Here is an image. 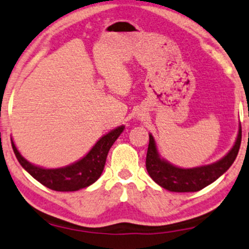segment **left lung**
<instances>
[{"instance_id":"obj_1","label":"left lung","mask_w":249,"mask_h":249,"mask_svg":"<svg viewBox=\"0 0 249 249\" xmlns=\"http://www.w3.org/2000/svg\"><path fill=\"white\" fill-rule=\"evenodd\" d=\"M241 143V125L233 148L221 160L208 166L195 168H178L160 159L154 138L149 134V143L146 155V169L154 182L174 193H194L202 190L220 178L234 162Z\"/></svg>"}]
</instances>
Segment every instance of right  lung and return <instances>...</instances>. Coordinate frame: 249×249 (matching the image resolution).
Returning <instances> with one entry per match:
<instances>
[{"mask_svg":"<svg viewBox=\"0 0 249 249\" xmlns=\"http://www.w3.org/2000/svg\"><path fill=\"white\" fill-rule=\"evenodd\" d=\"M123 130L124 126L112 130L102 137L85 158L71 166L58 169H45L31 164L19 154L13 140L11 146L20 166L45 187L55 191H76L97 181L104 169L109 149L121 136Z\"/></svg>","mask_w":249,"mask_h":249,"instance_id":"add662e5","label":"right lung"}]
</instances>
